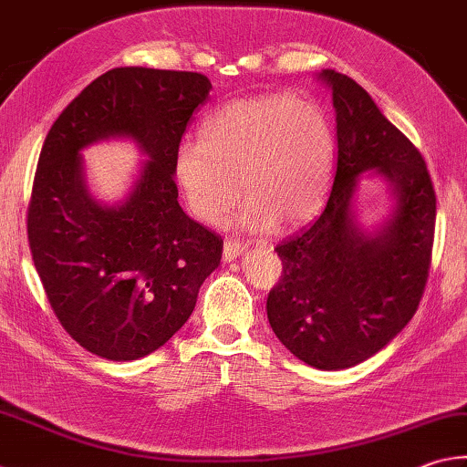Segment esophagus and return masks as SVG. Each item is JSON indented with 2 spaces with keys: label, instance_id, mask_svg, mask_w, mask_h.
I'll return each instance as SVG.
<instances>
[{
  "label": "esophagus",
  "instance_id": "esophagus-1",
  "mask_svg": "<svg viewBox=\"0 0 467 467\" xmlns=\"http://www.w3.org/2000/svg\"><path fill=\"white\" fill-rule=\"evenodd\" d=\"M245 245L242 242H235V240H225L223 244V260H234L240 256V254H244Z\"/></svg>",
  "mask_w": 467,
  "mask_h": 467
}]
</instances>
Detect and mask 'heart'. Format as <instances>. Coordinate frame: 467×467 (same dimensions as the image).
<instances>
[{
  "instance_id": "heart-1",
  "label": "heart",
  "mask_w": 467,
  "mask_h": 467,
  "mask_svg": "<svg viewBox=\"0 0 467 467\" xmlns=\"http://www.w3.org/2000/svg\"><path fill=\"white\" fill-rule=\"evenodd\" d=\"M336 131L319 103L290 93L250 97L209 116L201 142H184L174 177L191 213L219 225L248 197L242 222L268 230L303 225L327 199Z\"/></svg>"
}]
</instances>
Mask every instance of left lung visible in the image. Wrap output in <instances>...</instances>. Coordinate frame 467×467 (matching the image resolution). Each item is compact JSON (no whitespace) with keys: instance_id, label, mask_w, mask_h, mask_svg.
<instances>
[{"instance_id":"obj_1","label":"left lung","mask_w":467,"mask_h":467,"mask_svg":"<svg viewBox=\"0 0 467 467\" xmlns=\"http://www.w3.org/2000/svg\"><path fill=\"white\" fill-rule=\"evenodd\" d=\"M331 89L337 161L331 192L311 225L276 245L283 276L270 290L272 331L317 370H346L378 354L423 298L435 240L437 197L425 158L354 78L321 70ZM376 170L398 209L376 236L358 231L348 205L357 177Z\"/></svg>"}]
</instances>
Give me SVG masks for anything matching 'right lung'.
<instances>
[{"mask_svg":"<svg viewBox=\"0 0 467 467\" xmlns=\"http://www.w3.org/2000/svg\"><path fill=\"white\" fill-rule=\"evenodd\" d=\"M211 81L189 70L111 68L52 124L34 174L28 244L48 303L91 354L128 362L152 354L195 309L219 266L222 235L179 205L174 156ZM134 137L149 154L119 206H99L78 151L97 139Z\"/></svg>","mask_w":467,"mask_h":467,"instance_id":"obj_1","label":"right lung"}]
</instances>
